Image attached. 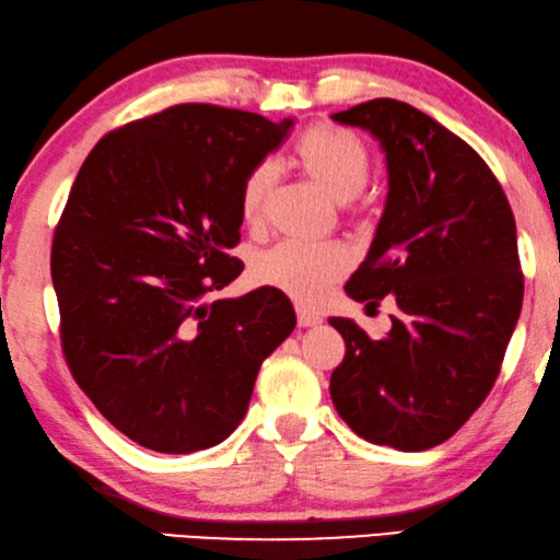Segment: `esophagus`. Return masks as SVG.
Segmentation results:
<instances>
[{
	"mask_svg": "<svg viewBox=\"0 0 560 560\" xmlns=\"http://www.w3.org/2000/svg\"><path fill=\"white\" fill-rule=\"evenodd\" d=\"M296 322H299V327H314V325H319L322 317H319L317 312L299 306V310H296Z\"/></svg>",
	"mask_w": 560,
	"mask_h": 560,
	"instance_id": "esophagus-1",
	"label": "esophagus"
}]
</instances>
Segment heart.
Here are the masks:
<instances>
[{
  "instance_id": "heart-1",
  "label": "heart",
  "mask_w": 560,
  "mask_h": 560,
  "mask_svg": "<svg viewBox=\"0 0 560 560\" xmlns=\"http://www.w3.org/2000/svg\"><path fill=\"white\" fill-rule=\"evenodd\" d=\"M294 160L335 202H350L362 192L370 172V154L362 141L340 126L319 124L304 131L294 144ZM277 172L271 162L256 164L241 185V218L258 225L266 215ZM352 256L340 243L287 241L258 258L254 277L302 304H317L329 294L332 283L350 271Z\"/></svg>"
}]
</instances>
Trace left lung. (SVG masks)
<instances>
[{
    "label": "left lung",
    "mask_w": 560,
    "mask_h": 560,
    "mask_svg": "<svg viewBox=\"0 0 560 560\" xmlns=\"http://www.w3.org/2000/svg\"><path fill=\"white\" fill-rule=\"evenodd\" d=\"M332 119L373 133L388 167L381 223L345 291L368 306L390 294L398 314L381 340L329 319L345 340L329 396L358 436L423 452L500 375L523 306L515 218L482 156L419 108L373 98Z\"/></svg>",
    "instance_id": "1"
}]
</instances>
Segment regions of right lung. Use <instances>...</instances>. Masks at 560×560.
I'll return each instance as SVG.
<instances>
[{"instance_id":"add662e5","label":"right lung","mask_w":560,"mask_h":560,"mask_svg":"<svg viewBox=\"0 0 560 560\" xmlns=\"http://www.w3.org/2000/svg\"><path fill=\"white\" fill-rule=\"evenodd\" d=\"M294 121L179 104L108 131L52 238L62 355L121 434L162 454L220 444L296 325L287 294L212 299L243 271L241 185Z\"/></svg>"}]
</instances>
